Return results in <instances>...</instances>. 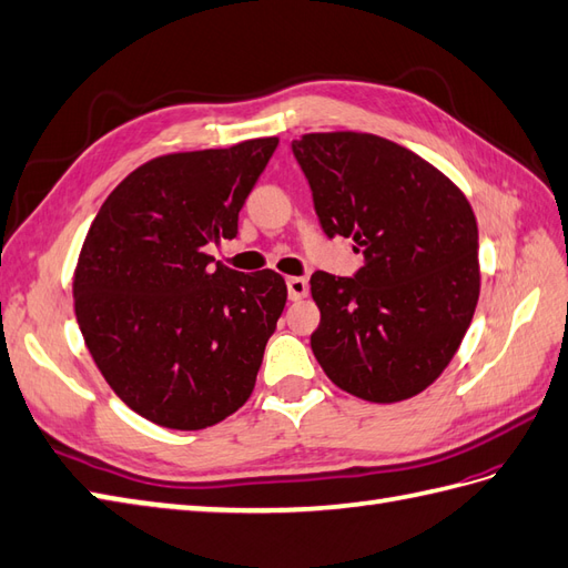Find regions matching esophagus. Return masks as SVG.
<instances>
[{
  "instance_id": "1",
  "label": "esophagus",
  "mask_w": 568,
  "mask_h": 568,
  "mask_svg": "<svg viewBox=\"0 0 568 568\" xmlns=\"http://www.w3.org/2000/svg\"><path fill=\"white\" fill-rule=\"evenodd\" d=\"M286 288H288V298L301 301L303 296L308 294V282L303 280V276H288Z\"/></svg>"
}]
</instances>
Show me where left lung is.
Here are the masks:
<instances>
[{"mask_svg":"<svg viewBox=\"0 0 568 568\" xmlns=\"http://www.w3.org/2000/svg\"><path fill=\"white\" fill-rule=\"evenodd\" d=\"M292 149L325 236L352 239L364 255L354 276H311L317 364L368 403L419 395L450 364L475 315L473 206L432 163L376 134L315 132Z\"/></svg>","mask_w":568,"mask_h":568,"instance_id":"obj_1","label":"left lung"}]
</instances>
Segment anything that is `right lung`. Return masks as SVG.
I'll use <instances>...</instances> for the list:
<instances>
[{"mask_svg": "<svg viewBox=\"0 0 568 568\" xmlns=\"http://www.w3.org/2000/svg\"><path fill=\"white\" fill-rule=\"evenodd\" d=\"M276 136L151 159L110 192L81 245L74 311L113 393L178 432L245 405L286 303L282 274L212 265Z\"/></svg>", "mask_w": 568, "mask_h": 568, "instance_id": "1", "label": "right lung"}]
</instances>
